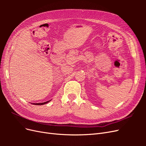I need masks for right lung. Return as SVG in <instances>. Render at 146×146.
Returning a JSON list of instances; mask_svg holds the SVG:
<instances>
[{
  "label": "right lung",
  "instance_id": "obj_1",
  "mask_svg": "<svg viewBox=\"0 0 146 146\" xmlns=\"http://www.w3.org/2000/svg\"><path fill=\"white\" fill-rule=\"evenodd\" d=\"M48 102H50V100L49 101H47V102H42V103H36V104H33V105H44V104H47Z\"/></svg>",
  "mask_w": 146,
  "mask_h": 146
}]
</instances>
